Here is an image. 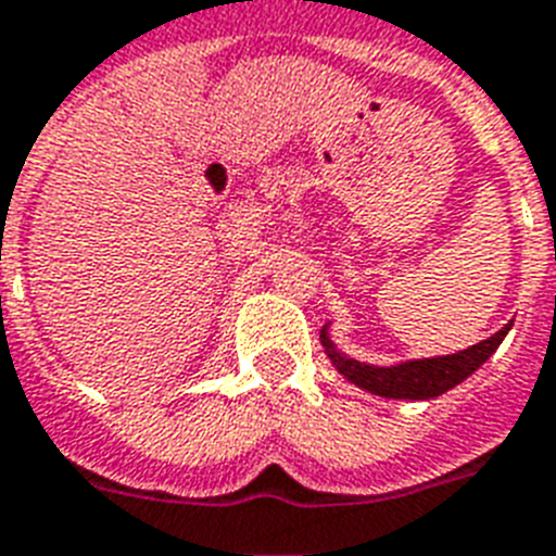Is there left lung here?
Returning <instances> with one entry per match:
<instances>
[{"label":"left lung","instance_id":"8db88e82","mask_svg":"<svg viewBox=\"0 0 556 556\" xmlns=\"http://www.w3.org/2000/svg\"><path fill=\"white\" fill-rule=\"evenodd\" d=\"M510 327H503L494 332L491 339L479 341L473 348L462 350L454 355H442V358H421V362H407L399 367H370V364L353 362L348 355H341L332 348L327 332L321 330V344L327 348V355L332 364L344 372L353 384L370 390L376 396L388 399H433L442 396L445 390L456 388L459 381H465L473 370H479L488 362V355L494 353L503 344L505 332Z\"/></svg>","mask_w":556,"mask_h":556}]
</instances>
